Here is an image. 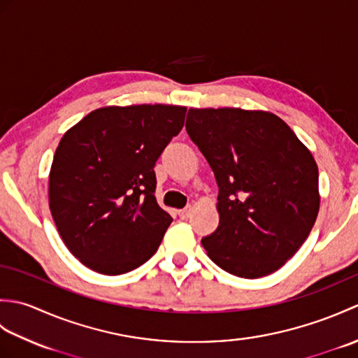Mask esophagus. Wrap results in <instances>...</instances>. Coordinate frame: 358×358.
Returning <instances> with one entry per match:
<instances>
[{
    "instance_id": "obj_1",
    "label": "esophagus",
    "mask_w": 358,
    "mask_h": 358,
    "mask_svg": "<svg viewBox=\"0 0 358 358\" xmlns=\"http://www.w3.org/2000/svg\"><path fill=\"white\" fill-rule=\"evenodd\" d=\"M192 210H194L192 206H187V208H185V209H181V210H178V217H180L181 220H186V218L191 217Z\"/></svg>"
}]
</instances>
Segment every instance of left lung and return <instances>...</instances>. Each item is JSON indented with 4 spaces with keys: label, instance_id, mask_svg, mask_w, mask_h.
Wrapping results in <instances>:
<instances>
[{
    "label": "left lung",
    "instance_id": "left-lung-1",
    "mask_svg": "<svg viewBox=\"0 0 358 358\" xmlns=\"http://www.w3.org/2000/svg\"><path fill=\"white\" fill-rule=\"evenodd\" d=\"M186 131L218 185L220 223L201 240L209 258L241 278L275 272L305 243L320 209L310 150L268 110L191 108Z\"/></svg>",
    "mask_w": 358,
    "mask_h": 358
}]
</instances>
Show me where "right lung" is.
<instances>
[{
	"label": "right lung",
	"mask_w": 358,
	"mask_h": 358,
	"mask_svg": "<svg viewBox=\"0 0 358 358\" xmlns=\"http://www.w3.org/2000/svg\"><path fill=\"white\" fill-rule=\"evenodd\" d=\"M185 115L175 104L104 106L63 135L49 208L64 245L89 269L120 275L157 252L172 217L155 200L154 166Z\"/></svg>",
	"instance_id": "1"
}]
</instances>
